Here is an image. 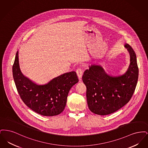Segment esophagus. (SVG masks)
Returning <instances> with one entry per match:
<instances>
[{"label":"esophagus","mask_w":148,"mask_h":148,"mask_svg":"<svg viewBox=\"0 0 148 148\" xmlns=\"http://www.w3.org/2000/svg\"><path fill=\"white\" fill-rule=\"evenodd\" d=\"M77 77H79V80L82 79V77L83 75V71L80 68H78L77 70Z\"/></svg>","instance_id":"esophagus-1"}]
</instances>
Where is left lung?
<instances>
[{
    "label": "left lung",
    "instance_id": "obj_1",
    "mask_svg": "<svg viewBox=\"0 0 148 148\" xmlns=\"http://www.w3.org/2000/svg\"><path fill=\"white\" fill-rule=\"evenodd\" d=\"M124 47L130 55V64L125 73L111 75L102 66L93 64L82 77L86 87V99L90 110L100 115L114 113L129 101L138 82L139 69L136 56L128 44Z\"/></svg>",
    "mask_w": 148,
    "mask_h": 148
}]
</instances>
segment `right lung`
<instances>
[{"label":"right lung","mask_w":148,"mask_h":148,"mask_svg":"<svg viewBox=\"0 0 148 148\" xmlns=\"http://www.w3.org/2000/svg\"><path fill=\"white\" fill-rule=\"evenodd\" d=\"M13 75L18 92L25 104L36 113L53 116L64 109L68 93L79 82L75 71L64 73L45 84H38L25 77L21 72L16 53L13 66Z\"/></svg>","instance_id":"1"}]
</instances>
